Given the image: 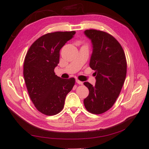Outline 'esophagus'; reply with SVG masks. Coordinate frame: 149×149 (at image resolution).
Wrapping results in <instances>:
<instances>
[{
    "label": "esophagus",
    "instance_id": "obj_1",
    "mask_svg": "<svg viewBox=\"0 0 149 149\" xmlns=\"http://www.w3.org/2000/svg\"><path fill=\"white\" fill-rule=\"evenodd\" d=\"M76 83H77V84H83V83L82 82V81H79V80H78V79H76Z\"/></svg>",
    "mask_w": 149,
    "mask_h": 149
}]
</instances>
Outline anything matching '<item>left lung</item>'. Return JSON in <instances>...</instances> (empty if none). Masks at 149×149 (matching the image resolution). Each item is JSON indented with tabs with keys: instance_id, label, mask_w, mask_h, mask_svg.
<instances>
[{
	"instance_id": "left-lung-1",
	"label": "left lung",
	"mask_w": 149,
	"mask_h": 149,
	"mask_svg": "<svg viewBox=\"0 0 149 149\" xmlns=\"http://www.w3.org/2000/svg\"><path fill=\"white\" fill-rule=\"evenodd\" d=\"M92 53L90 67L95 70V84H84L89 90L84 104L88 112L100 114L107 111L120 94L127 75V61L123 48L111 35L96 30H86Z\"/></svg>"
}]
</instances>
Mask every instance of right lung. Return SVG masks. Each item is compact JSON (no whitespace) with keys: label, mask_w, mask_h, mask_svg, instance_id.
I'll return each instance as SVG.
<instances>
[{"label":"right lung","mask_w":149,"mask_h":149,"mask_svg":"<svg viewBox=\"0 0 149 149\" xmlns=\"http://www.w3.org/2000/svg\"><path fill=\"white\" fill-rule=\"evenodd\" d=\"M75 31H56L39 37L26 55L24 78L29 95L39 112L47 116L59 113L75 79H65L55 75L61 48L74 37Z\"/></svg>","instance_id":"obj_1"}]
</instances>
